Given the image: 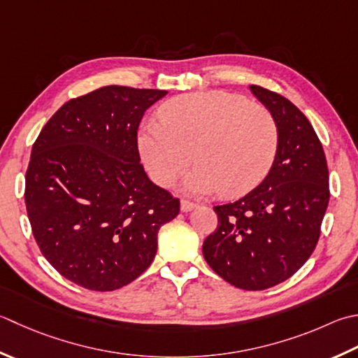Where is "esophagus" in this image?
I'll return each mask as SVG.
<instances>
[{"label":"esophagus","instance_id":"obj_1","mask_svg":"<svg viewBox=\"0 0 358 358\" xmlns=\"http://www.w3.org/2000/svg\"><path fill=\"white\" fill-rule=\"evenodd\" d=\"M195 208H197V203H192L189 200H181V211L183 213L192 211V209H195Z\"/></svg>","mask_w":358,"mask_h":358}]
</instances>
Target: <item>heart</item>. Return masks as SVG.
<instances>
[{
  "mask_svg": "<svg viewBox=\"0 0 358 358\" xmlns=\"http://www.w3.org/2000/svg\"><path fill=\"white\" fill-rule=\"evenodd\" d=\"M279 147L271 111L241 94L206 91L180 96L159 108V122H145L138 149L150 178L172 186L192 163L186 178L194 194L220 189L225 197L248 192L267 177Z\"/></svg>",
  "mask_w": 358,
  "mask_h": 358,
  "instance_id": "b5f03b06",
  "label": "heart"
}]
</instances>
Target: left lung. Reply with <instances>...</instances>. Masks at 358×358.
<instances>
[{
	"label": "left lung",
	"instance_id": "8db88e82",
	"mask_svg": "<svg viewBox=\"0 0 358 358\" xmlns=\"http://www.w3.org/2000/svg\"><path fill=\"white\" fill-rule=\"evenodd\" d=\"M279 127L267 177L245 197L214 206L219 225L203 242L217 275L243 290H265L303 267L320 239L329 203V171L320 139L284 96L250 85Z\"/></svg>",
	"mask_w": 358,
	"mask_h": 358
}]
</instances>
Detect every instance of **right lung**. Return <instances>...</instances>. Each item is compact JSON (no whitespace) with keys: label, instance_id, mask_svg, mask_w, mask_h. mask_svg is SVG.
Segmentation results:
<instances>
[{"label":"right lung","instance_id":"right-lung-1","mask_svg":"<svg viewBox=\"0 0 358 358\" xmlns=\"http://www.w3.org/2000/svg\"><path fill=\"white\" fill-rule=\"evenodd\" d=\"M164 90L108 85L68 101L41 129L24 201L41 255L63 278L111 292L144 273L180 200L139 163L138 127Z\"/></svg>","mask_w":358,"mask_h":358}]
</instances>
